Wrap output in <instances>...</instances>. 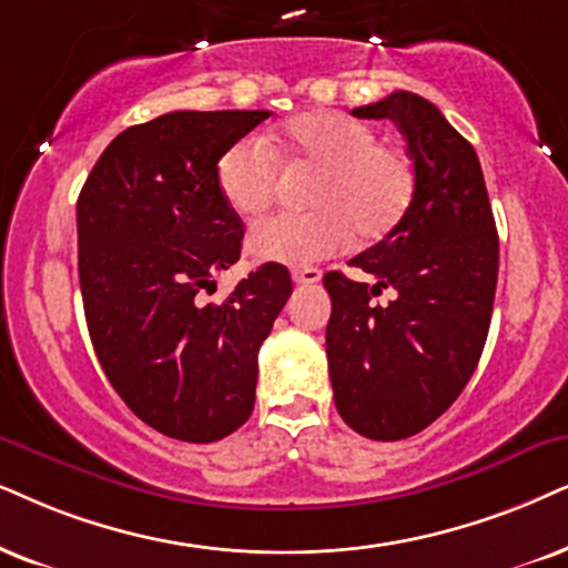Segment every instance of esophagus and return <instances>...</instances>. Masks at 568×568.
Instances as JSON below:
<instances>
[{
  "instance_id": "esophagus-1",
  "label": "esophagus",
  "mask_w": 568,
  "mask_h": 568,
  "mask_svg": "<svg viewBox=\"0 0 568 568\" xmlns=\"http://www.w3.org/2000/svg\"><path fill=\"white\" fill-rule=\"evenodd\" d=\"M291 277L296 285H314L322 280V272L317 267H298V270H293Z\"/></svg>"
}]
</instances>
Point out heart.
<instances>
[{
  "instance_id": "1",
  "label": "heart",
  "mask_w": 568,
  "mask_h": 568,
  "mask_svg": "<svg viewBox=\"0 0 568 568\" xmlns=\"http://www.w3.org/2000/svg\"><path fill=\"white\" fill-rule=\"evenodd\" d=\"M277 160L317 170L306 191L304 214L260 222L248 251L262 262L312 264L348 246L383 241L406 217L416 191L412 154L343 112H306L285 123L267 143L239 141L217 160V189L227 206L256 217L277 191Z\"/></svg>"
}]
</instances>
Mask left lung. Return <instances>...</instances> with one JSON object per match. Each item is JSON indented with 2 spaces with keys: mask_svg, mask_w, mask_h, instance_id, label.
<instances>
[{
  "mask_svg": "<svg viewBox=\"0 0 568 568\" xmlns=\"http://www.w3.org/2000/svg\"><path fill=\"white\" fill-rule=\"evenodd\" d=\"M354 118L393 120L416 168L406 217L327 272V367L337 414L369 440H404L462 396L483 356L498 283V231L477 152L419 93L393 91ZM387 302H375L382 291Z\"/></svg>",
  "mask_w": 568,
  "mask_h": 568,
  "instance_id": "8db88e82",
  "label": "left lung"
}]
</instances>
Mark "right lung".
<instances>
[{"label":"right lung","mask_w":568,"mask_h":568,"mask_svg":"<svg viewBox=\"0 0 568 568\" xmlns=\"http://www.w3.org/2000/svg\"><path fill=\"white\" fill-rule=\"evenodd\" d=\"M267 110H178L128 128L78 196L85 325L118 396L156 433L214 443L254 412L256 356L293 293L267 262L220 304L214 275L241 260L243 222L217 160Z\"/></svg>","instance_id":"obj_1"}]
</instances>
